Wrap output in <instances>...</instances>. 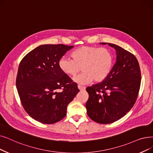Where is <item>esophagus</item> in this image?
I'll return each mask as SVG.
<instances>
[{
    "label": "esophagus",
    "mask_w": 153,
    "mask_h": 153,
    "mask_svg": "<svg viewBox=\"0 0 153 153\" xmlns=\"http://www.w3.org/2000/svg\"><path fill=\"white\" fill-rule=\"evenodd\" d=\"M77 87H78V89H79V90H80V91L85 90V87H82V86H81V85H78Z\"/></svg>",
    "instance_id": "1"
}]
</instances>
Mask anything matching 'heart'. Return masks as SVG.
<instances>
[{"label": "heart", "mask_w": 153, "mask_h": 153, "mask_svg": "<svg viewBox=\"0 0 153 153\" xmlns=\"http://www.w3.org/2000/svg\"><path fill=\"white\" fill-rule=\"evenodd\" d=\"M73 59L62 56L59 60L61 70L70 76H74L81 71L82 73L76 76L74 81L79 84H86L92 80L99 82L106 79L112 70L114 57L107 48L95 46H82L72 53Z\"/></svg>", "instance_id": "1"}]
</instances>
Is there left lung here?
<instances>
[{"instance_id":"left-lung-1","label":"left lung","mask_w":153,"mask_h":153,"mask_svg":"<svg viewBox=\"0 0 153 153\" xmlns=\"http://www.w3.org/2000/svg\"><path fill=\"white\" fill-rule=\"evenodd\" d=\"M108 45L116 51V63L102 82L86 88L89 94L85 104L88 116L104 124L119 120L133 107L141 81L140 67L135 56L117 45Z\"/></svg>"}]
</instances>
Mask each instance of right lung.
Listing matches in <instances>:
<instances>
[{"instance_id":"1","label":"right lung","mask_w":153,"mask_h":153,"mask_svg":"<svg viewBox=\"0 0 153 153\" xmlns=\"http://www.w3.org/2000/svg\"><path fill=\"white\" fill-rule=\"evenodd\" d=\"M73 47L41 45L20 62L16 78L18 94L24 110L40 123L50 124L61 121L67 113L68 105L79 92L77 84L58 64Z\"/></svg>"}]
</instances>
